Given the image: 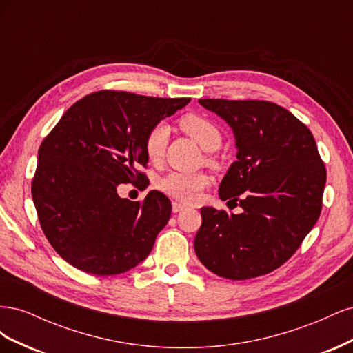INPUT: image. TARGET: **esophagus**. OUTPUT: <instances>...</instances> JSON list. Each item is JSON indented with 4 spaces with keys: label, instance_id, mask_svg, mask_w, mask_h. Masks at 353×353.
Here are the masks:
<instances>
[{
    "label": "esophagus",
    "instance_id": "34e87169",
    "mask_svg": "<svg viewBox=\"0 0 353 353\" xmlns=\"http://www.w3.org/2000/svg\"><path fill=\"white\" fill-rule=\"evenodd\" d=\"M184 209H185V206H184V205H181V203H176V201H174V203H172V210H174V213L183 212Z\"/></svg>",
    "mask_w": 353,
    "mask_h": 353
}]
</instances>
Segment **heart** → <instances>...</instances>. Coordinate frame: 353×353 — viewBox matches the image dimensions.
I'll use <instances>...</instances> for the list:
<instances>
[{
    "instance_id": "b5f03b06",
    "label": "heart",
    "mask_w": 353,
    "mask_h": 353,
    "mask_svg": "<svg viewBox=\"0 0 353 353\" xmlns=\"http://www.w3.org/2000/svg\"><path fill=\"white\" fill-rule=\"evenodd\" d=\"M181 128L206 152L219 148L222 134L219 128L208 117L201 114H187L179 122ZM169 128L166 123L159 122L148 131L144 141L145 156L156 162L162 157L168 143ZM209 184V178L205 174H178L172 172L160 179L159 187L163 193L181 201H193L199 197L200 191Z\"/></svg>"
}]
</instances>
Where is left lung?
Listing matches in <instances>:
<instances>
[{"label":"left lung","mask_w":353,"mask_h":353,"mask_svg":"<svg viewBox=\"0 0 353 353\" xmlns=\"http://www.w3.org/2000/svg\"><path fill=\"white\" fill-rule=\"evenodd\" d=\"M232 130L237 160L219 185L241 213L201 208L194 250L228 280L270 274L292 258L323 206L325 166L314 135L281 105L259 100H199Z\"/></svg>","instance_id":"obj_1"}]
</instances>
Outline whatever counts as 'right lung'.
Here are the masks:
<instances>
[{"label": "right lung", "instance_id": "add662e5", "mask_svg": "<svg viewBox=\"0 0 353 353\" xmlns=\"http://www.w3.org/2000/svg\"><path fill=\"white\" fill-rule=\"evenodd\" d=\"M190 99L99 91L74 103L38 150L32 181L41 228L74 268L94 275L130 271L152 252L170 218L157 190L144 203L122 199L117 185L138 183L148 157V131Z\"/></svg>", "mask_w": 353, "mask_h": 353}]
</instances>
